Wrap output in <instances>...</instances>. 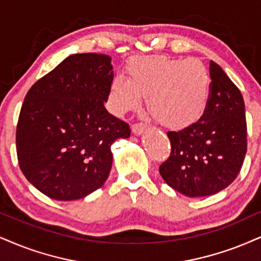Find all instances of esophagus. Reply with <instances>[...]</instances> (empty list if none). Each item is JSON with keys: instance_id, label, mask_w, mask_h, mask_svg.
Wrapping results in <instances>:
<instances>
[{"instance_id": "esophagus-1", "label": "esophagus", "mask_w": 261, "mask_h": 261, "mask_svg": "<svg viewBox=\"0 0 261 261\" xmlns=\"http://www.w3.org/2000/svg\"><path fill=\"white\" fill-rule=\"evenodd\" d=\"M146 129V124L143 123V122H139V123H134L133 127H132V130H133L134 134L137 136H140L144 130Z\"/></svg>"}]
</instances>
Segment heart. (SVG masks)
<instances>
[{
	"mask_svg": "<svg viewBox=\"0 0 261 261\" xmlns=\"http://www.w3.org/2000/svg\"><path fill=\"white\" fill-rule=\"evenodd\" d=\"M127 73L128 81L115 77L111 83L110 101L116 115L138 111L144 98L161 124L170 129H182L196 123L207 110L211 75L196 58H141L128 65Z\"/></svg>",
	"mask_w": 261,
	"mask_h": 261,
	"instance_id": "heart-1",
	"label": "heart"
}]
</instances>
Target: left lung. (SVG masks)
<instances>
[{
  "mask_svg": "<svg viewBox=\"0 0 261 261\" xmlns=\"http://www.w3.org/2000/svg\"><path fill=\"white\" fill-rule=\"evenodd\" d=\"M211 98L190 127L168 132L170 155L160 166L163 180L189 197L211 196L239 175L247 152V121L240 89L217 63L209 64Z\"/></svg>",
  "mask_w": 261,
  "mask_h": 261,
  "instance_id": "obj_1",
  "label": "left lung"
}]
</instances>
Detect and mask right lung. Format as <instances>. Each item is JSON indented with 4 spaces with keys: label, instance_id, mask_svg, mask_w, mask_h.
<instances>
[{
    "label": "right lung",
    "instance_id": "add662e5",
    "mask_svg": "<svg viewBox=\"0 0 261 261\" xmlns=\"http://www.w3.org/2000/svg\"><path fill=\"white\" fill-rule=\"evenodd\" d=\"M114 71L105 54L67 57L29 89L17 134L22 174L58 201L86 197L110 174L112 143L129 138V124L109 114Z\"/></svg>",
    "mask_w": 261,
    "mask_h": 261
}]
</instances>
